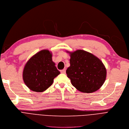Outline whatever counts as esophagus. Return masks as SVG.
Returning a JSON list of instances; mask_svg holds the SVG:
<instances>
[{
  "mask_svg": "<svg viewBox=\"0 0 129 129\" xmlns=\"http://www.w3.org/2000/svg\"><path fill=\"white\" fill-rule=\"evenodd\" d=\"M61 73L62 74H66V69H63V70H61Z\"/></svg>",
  "mask_w": 129,
  "mask_h": 129,
  "instance_id": "obj_1",
  "label": "esophagus"
}]
</instances>
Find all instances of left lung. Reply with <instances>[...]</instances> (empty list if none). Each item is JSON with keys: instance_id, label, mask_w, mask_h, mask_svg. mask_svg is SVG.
I'll return each instance as SVG.
<instances>
[{"instance_id": "obj_1", "label": "left lung", "mask_w": 129, "mask_h": 129, "mask_svg": "<svg viewBox=\"0 0 129 129\" xmlns=\"http://www.w3.org/2000/svg\"><path fill=\"white\" fill-rule=\"evenodd\" d=\"M70 56L67 77L77 90L83 93L95 92L103 85L107 75L104 63L91 53L82 50L67 51Z\"/></svg>"}]
</instances>
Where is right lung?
I'll list each match as a JSON object with an SVG mask.
<instances>
[{
    "label": "right lung",
    "mask_w": 129,
    "mask_h": 129,
    "mask_svg": "<svg viewBox=\"0 0 129 129\" xmlns=\"http://www.w3.org/2000/svg\"><path fill=\"white\" fill-rule=\"evenodd\" d=\"M52 57L51 52L43 50L30 57L25 64L23 79L31 91H45L53 84L54 78L60 74Z\"/></svg>",
    "instance_id": "obj_1"
}]
</instances>
